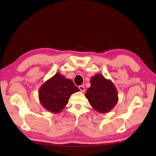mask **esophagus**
Wrapping results in <instances>:
<instances>
[{
    "label": "esophagus",
    "mask_w": 156,
    "mask_h": 156,
    "mask_svg": "<svg viewBox=\"0 0 156 156\" xmlns=\"http://www.w3.org/2000/svg\"><path fill=\"white\" fill-rule=\"evenodd\" d=\"M79 88L80 89V90H81L82 92H84V90H85V87H84V86H82V85L79 86Z\"/></svg>",
    "instance_id": "esophagus-1"
}]
</instances>
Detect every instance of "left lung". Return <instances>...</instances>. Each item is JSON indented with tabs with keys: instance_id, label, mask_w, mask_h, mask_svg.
Returning <instances> with one entry per match:
<instances>
[{
	"instance_id": "1",
	"label": "left lung",
	"mask_w": 156,
	"mask_h": 156,
	"mask_svg": "<svg viewBox=\"0 0 156 156\" xmlns=\"http://www.w3.org/2000/svg\"><path fill=\"white\" fill-rule=\"evenodd\" d=\"M91 86L85 94L94 109L100 113L111 111L119 101L116 87L109 79L97 73L90 79Z\"/></svg>"
}]
</instances>
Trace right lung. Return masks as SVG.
<instances>
[{
  "instance_id": "1",
  "label": "right lung",
  "mask_w": 156,
  "mask_h": 156,
  "mask_svg": "<svg viewBox=\"0 0 156 156\" xmlns=\"http://www.w3.org/2000/svg\"><path fill=\"white\" fill-rule=\"evenodd\" d=\"M79 91L72 79L56 73L41 86L38 98L41 105L47 111L58 113L68 104L70 96Z\"/></svg>"
}]
</instances>
